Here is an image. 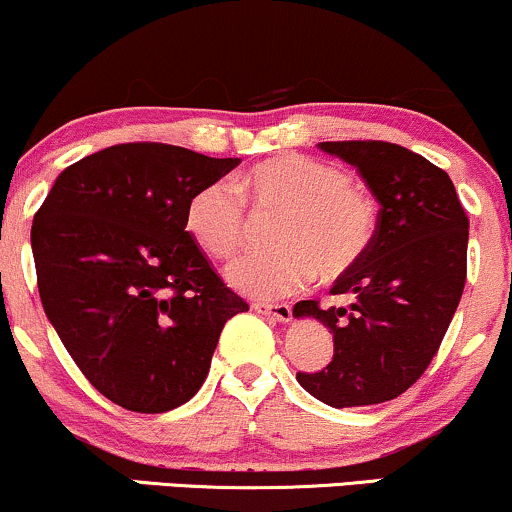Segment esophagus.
<instances>
[{
    "mask_svg": "<svg viewBox=\"0 0 512 512\" xmlns=\"http://www.w3.org/2000/svg\"><path fill=\"white\" fill-rule=\"evenodd\" d=\"M252 308H255L257 313L274 317V320H279V322H291V317H293L291 305H286V303H252Z\"/></svg>",
    "mask_w": 512,
    "mask_h": 512,
    "instance_id": "obj_1",
    "label": "esophagus"
}]
</instances>
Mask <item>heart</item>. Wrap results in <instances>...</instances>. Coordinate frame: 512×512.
Masks as SVG:
<instances>
[{"instance_id":"b5f03b06","label":"heart","mask_w":512,"mask_h":512,"mask_svg":"<svg viewBox=\"0 0 512 512\" xmlns=\"http://www.w3.org/2000/svg\"><path fill=\"white\" fill-rule=\"evenodd\" d=\"M241 192L264 211H281L272 243L226 269L233 289L255 298L301 291L317 274L339 279L363 260L375 233L373 204L351 187L344 170L301 154L257 163L240 180ZM185 228L202 252L228 260L248 238V211L236 185L216 180L187 202Z\"/></svg>"}]
</instances>
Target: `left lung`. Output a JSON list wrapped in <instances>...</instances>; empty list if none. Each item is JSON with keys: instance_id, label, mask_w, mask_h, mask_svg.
I'll use <instances>...</instances> for the list:
<instances>
[{"instance_id": "obj_1", "label": "left lung", "mask_w": 512, "mask_h": 512, "mask_svg": "<svg viewBox=\"0 0 512 512\" xmlns=\"http://www.w3.org/2000/svg\"><path fill=\"white\" fill-rule=\"evenodd\" d=\"M351 163L378 199L373 243L332 296L351 305H293L322 322L334 356L296 380L330 407H368L395 399L424 375L448 332L467 279L469 219L443 168L390 142H320Z\"/></svg>"}]
</instances>
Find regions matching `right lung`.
Here are the masks:
<instances>
[{
    "instance_id": "1",
    "label": "right lung",
    "mask_w": 512,
    "mask_h": 512,
    "mask_svg": "<svg viewBox=\"0 0 512 512\" xmlns=\"http://www.w3.org/2000/svg\"><path fill=\"white\" fill-rule=\"evenodd\" d=\"M240 158L117 144L57 175L31 228L45 315L110 402L161 414L197 395L221 330L248 303L185 231L192 195Z\"/></svg>"
}]
</instances>
